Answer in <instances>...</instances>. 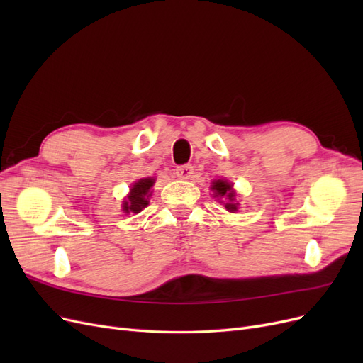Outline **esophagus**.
<instances>
[{
    "instance_id": "34e87169",
    "label": "esophagus",
    "mask_w": 363,
    "mask_h": 363,
    "mask_svg": "<svg viewBox=\"0 0 363 363\" xmlns=\"http://www.w3.org/2000/svg\"><path fill=\"white\" fill-rule=\"evenodd\" d=\"M175 174L182 180H189L194 174V167L192 164H182V167H177V169H175Z\"/></svg>"
}]
</instances>
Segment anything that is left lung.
<instances>
[{
    "mask_svg": "<svg viewBox=\"0 0 363 363\" xmlns=\"http://www.w3.org/2000/svg\"><path fill=\"white\" fill-rule=\"evenodd\" d=\"M212 191H213L215 196H221V199H223V196H225L227 203H224V206H225V208H227L228 212L235 213L238 211V204L239 203L235 201L236 192L233 191V184L232 183H228L225 180H215L212 183Z\"/></svg>",
    "mask_w": 363,
    "mask_h": 363,
    "instance_id": "1",
    "label": "left lung"
}]
</instances>
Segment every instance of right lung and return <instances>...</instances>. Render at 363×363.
Masks as SVG:
<instances>
[{
    "mask_svg": "<svg viewBox=\"0 0 363 363\" xmlns=\"http://www.w3.org/2000/svg\"><path fill=\"white\" fill-rule=\"evenodd\" d=\"M155 183H156V180L151 177L138 180L133 186H131L130 194L123 201V211L127 215L142 212V208H145L148 206V200H150L151 192H152L151 188Z\"/></svg>",
    "mask_w": 363,
    "mask_h": 363,
    "instance_id": "1",
    "label": "right lung"
}]
</instances>
